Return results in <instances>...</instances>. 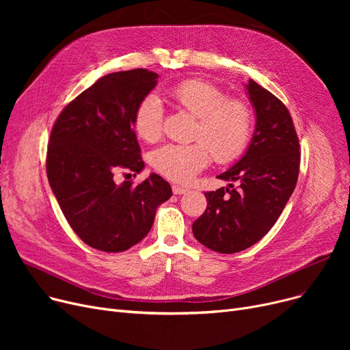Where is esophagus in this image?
Here are the masks:
<instances>
[{
    "label": "esophagus",
    "instance_id": "esophagus-1",
    "mask_svg": "<svg viewBox=\"0 0 350 350\" xmlns=\"http://www.w3.org/2000/svg\"><path fill=\"white\" fill-rule=\"evenodd\" d=\"M172 190H173L174 194H186V193H189V189L180 187V186H176V185L172 187Z\"/></svg>",
    "mask_w": 350,
    "mask_h": 350
}]
</instances>
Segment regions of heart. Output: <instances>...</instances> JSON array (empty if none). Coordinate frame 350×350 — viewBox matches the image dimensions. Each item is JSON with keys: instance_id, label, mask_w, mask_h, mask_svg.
I'll return each instance as SVG.
<instances>
[{"instance_id": "heart-1", "label": "heart", "mask_w": 350, "mask_h": 350, "mask_svg": "<svg viewBox=\"0 0 350 350\" xmlns=\"http://www.w3.org/2000/svg\"><path fill=\"white\" fill-rule=\"evenodd\" d=\"M174 103L197 118L193 143H165L150 154L152 167L174 183H187L210 163L211 153L218 163L240 156L252 131L251 110L245 102L231 99L223 89L187 79L169 90ZM164 107L159 96L147 95L135 113V131L146 142L161 136Z\"/></svg>"}]
</instances>
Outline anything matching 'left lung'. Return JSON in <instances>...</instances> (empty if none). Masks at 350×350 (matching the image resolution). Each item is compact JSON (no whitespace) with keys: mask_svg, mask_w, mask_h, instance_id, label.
I'll return each mask as SVG.
<instances>
[{"mask_svg":"<svg viewBox=\"0 0 350 350\" xmlns=\"http://www.w3.org/2000/svg\"><path fill=\"white\" fill-rule=\"evenodd\" d=\"M255 131L245 154L218 178L239 186L207 191V208L193 223L196 240L219 254H234L258 243L277 223L295 190L301 150L286 106L250 79Z\"/></svg>","mask_w":350,"mask_h":350,"instance_id":"left-lung-1","label":"left lung"}]
</instances>
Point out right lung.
Returning <instances> with one entry per match:
<instances>
[{"instance_id":"1","label":"right lung","mask_w":350,"mask_h":350,"mask_svg":"<svg viewBox=\"0 0 350 350\" xmlns=\"http://www.w3.org/2000/svg\"><path fill=\"white\" fill-rule=\"evenodd\" d=\"M157 77L142 68L109 73L66 105L52 127L48 181L70 228L95 250L122 252L140 243L173 194L154 173L137 186L115 181L144 167L133 120Z\"/></svg>"}]
</instances>
